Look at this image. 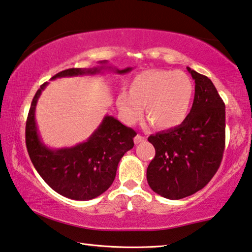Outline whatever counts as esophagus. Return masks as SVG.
Here are the masks:
<instances>
[{
  "mask_svg": "<svg viewBox=\"0 0 252 252\" xmlns=\"http://www.w3.org/2000/svg\"><path fill=\"white\" fill-rule=\"evenodd\" d=\"M145 140H146V138H145V137H142V136H140V134H137V136L134 137V139H133L134 144H140V142L145 141Z\"/></svg>",
  "mask_w": 252,
  "mask_h": 252,
  "instance_id": "esophagus-1",
  "label": "esophagus"
}]
</instances>
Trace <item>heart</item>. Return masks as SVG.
Wrapping results in <instances>:
<instances>
[{
	"label": "heart",
	"instance_id": "heart-1",
	"mask_svg": "<svg viewBox=\"0 0 252 252\" xmlns=\"http://www.w3.org/2000/svg\"><path fill=\"white\" fill-rule=\"evenodd\" d=\"M129 94L116 97L121 119L133 125L142 118L147 106L149 121L157 129L168 130L185 122L194 96V85L182 71L146 70L129 82Z\"/></svg>",
	"mask_w": 252,
	"mask_h": 252
}]
</instances>
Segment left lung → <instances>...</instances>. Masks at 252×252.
Listing matches in <instances>:
<instances>
[{"label":"left lung","instance_id":"obj_1","mask_svg":"<svg viewBox=\"0 0 252 252\" xmlns=\"http://www.w3.org/2000/svg\"><path fill=\"white\" fill-rule=\"evenodd\" d=\"M194 98L182 125L152 134L155 157L147 168L154 192L178 200L201 190L219 170L225 147V104L209 78L187 67Z\"/></svg>","mask_w":252,"mask_h":252}]
</instances>
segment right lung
Masks as SVG:
<instances>
[{"instance_id": "right-lung-1", "label": "right lung", "mask_w": 252, "mask_h": 252, "mask_svg": "<svg viewBox=\"0 0 252 252\" xmlns=\"http://www.w3.org/2000/svg\"><path fill=\"white\" fill-rule=\"evenodd\" d=\"M132 67L119 70L99 61L98 65L61 71L52 78L94 76L113 71L118 74L130 72ZM48 82L37 90L30 105L26 123V145L33 166L52 189L72 200H90L104 193L113 183L119 162L127 150L133 148L136 131L122 125L114 116L105 115L98 127L87 140L72 147L50 148L40 137L36 123V106Z\"/></svg>"}]
</instances>
